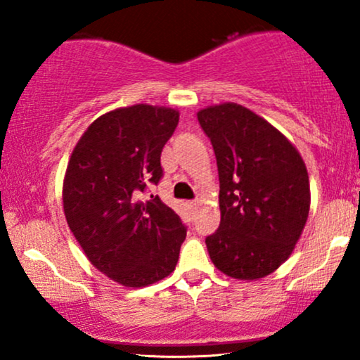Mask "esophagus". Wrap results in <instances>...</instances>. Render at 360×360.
I'll use <instances>...</instances> for the list:
<instances>
[{"label": "esophagus", "instance_id": "obj_1", "mask_svg": "<svg viewBox=\"0 0 360 360\" xmlns=\"http://www.w3.org/2000/svg\"><path fill=\"white\" fill-rule=\"evenodd\" d=\"M188 206H189V208H191V210H196V206H198V200H193V201H189Z\"/></svg>", "mask_w": 360, "mask_h": 360}]
</instances>
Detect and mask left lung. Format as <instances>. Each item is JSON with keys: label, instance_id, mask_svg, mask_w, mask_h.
Segmentation results:
<instances>
[{"label": "left lung", "instance_id": "left-lung-1", "mask_svg": "<svg viewBox=\"0 0 360 360\" xmlns=\"http://www.w3.org/2000/svg\"><path fill=\"white\" fill-rule=\"evenodd\" d=\"M217 155L220 226L206 237L212 262L235 279H260L291 255L309 212V179L283 134L237 103L198 111Z\"/></svg>", "mask_w": 360, "mask_h": 360}]
</instances>
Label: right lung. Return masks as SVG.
Wrapping results in <instances>:
<instances>
[{
    "label": "right lung",
    "mask_w": 360,
    "mask_h": 360,
    "mask_svg": "<svg viewBox=\"0 0 360 360\" xmlns=\"http://www.w3.org/2000/svg\"><path fill=\"white\" fill-rule=\"evenodd\" d=\"M179 111L134 105L101 115L82 134L62 188L69 229L89 262L127 288L167 278L186 226L159 196L140 200L164 176L160 154Z\"/></svg>",
    "instance_id": "obj_1"
}]
</instances>
